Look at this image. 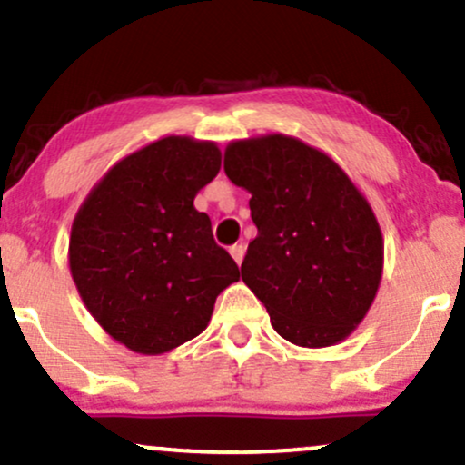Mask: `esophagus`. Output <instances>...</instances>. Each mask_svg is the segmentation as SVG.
<instances>
[{
	"instance_id": "esophagus-1",
	"label": "esophagus",
	"mask_w": 465,
	"mask_h": 465,
	"mask_svg": "<svg viewBox=\"0 0 465 465\" xmlns=\"http://www.w3.org/2000/svg\"><path fill=\"white\" fill-rule=\"evenodd\" d=\"M229 253H232L233 262H236V264L240 266V264H242V260H244V253H247V249H244L242 244H233V247L229 249Z\"/></svg>"
}]
</instances>
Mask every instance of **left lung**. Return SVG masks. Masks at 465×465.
I'll use <instances>...</instances> for the list:
<instances>
[{
	"instance_id": "obj_1",
	"label": "left lung",
	"mask_w": 465,
	"mask_h": 465,
	"mask_svg": "<svg viewBox=\"0 0 465 465\" xmlns=\"http://www.w3.org/2000/svg\"><path fill=\"white\" fill-rule=\"evenodd\" d=\"M223 166L251 193L257 236L240 272L275 331L305 349L342 342L383 275L381 227L368 199L324 151L283 134L229 143Z\"/></svg>"
}]
</instances>
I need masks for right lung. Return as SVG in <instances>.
Listing matches in <instances>:
<instances>
[{
    "label": "right lung",
    "mask_w": 465,
    "mask_h": 465,
    "mask_svg": "<svg viewBox=\"0 0 465 465\" xmlns=\"http://www.w3.org/2000/svg\"><path fill=\"white\" fill-rule=\"evenodd\" d=\"M221 171L212 141L166 136L116 162L71 225L69 268L112 340L160 355L208 327L216 296L240 279L194 197Z\"/></svg>",
    "instance_id": "1"
}]
</instances>
